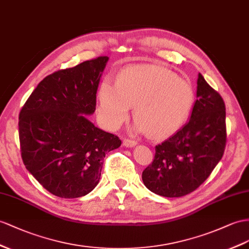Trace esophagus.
Instances as JSON below:
<instances>
[{"label":"esophagus","instance_id":"34e87169","mask_svg":"<svg viewBox=\"0 0 249 249\" xmlns=\"http://www.w3.org/2000/svg\"><path fill=\"white\" fill-rule=\"evenodd\" d=\"M138 143L136 141H132V140H129V139H124L123 140V145L125 146V147H135V146L137 145Z\"/></svg>","mask_w":249,"mask_h":249}]
</instances>
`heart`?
<instances>
[{
    "instance_id": "heart-1",
    "label": "heart",
    "mask_w": 249,
    "mask_h": 249,
    "mask_svg": "<svg viewBox=\"0 0 249 249\" xmlns=\"http://www.w3.org/2000/svg\"><path fill=\"white\" fill-rule=\"evenodd\" d=\"M195 101L185 80L159 65H135L123 69L114 86L103 82L98 90V113L108 129L116 130L128 119L130 107L135 130L151 139L173 135L185 123Z\"/></svg>"
}]
</instances>
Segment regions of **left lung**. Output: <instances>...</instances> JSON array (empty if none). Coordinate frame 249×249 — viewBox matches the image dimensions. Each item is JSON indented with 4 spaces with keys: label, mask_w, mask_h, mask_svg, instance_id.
I'll return each mask as SVG.
<instances>
[{
    "label": "left lung",
    "mask_w": 249,
    "mask_h": 249,
    "mask_svg": "<svg viewBox=\"0 0 249 249\" xmlns=\"http://www.w3.org/2000/svg\"><path fill=\"white\" fill-rule=\"evenodd\" d=\"M196 100L188 122L156 146L154 162L142 174L144 185L156 195L179 197L205 181L224 154L225 104L199 73Z\"/></svg>",
    "instance_id": "1"
}]
</instances>
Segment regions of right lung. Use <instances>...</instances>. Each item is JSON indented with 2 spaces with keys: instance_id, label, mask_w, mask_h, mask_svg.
Instances as JSON below:
<instances>
[{
  "instance_id": "1",
  "label": "right lung",
  "mask_w": 249,
  "mask_h": 249,
  "mask_svg": "<svg viewBox=\"0 0 249 249\" xmlns=\"http://www.w3.org/2000/svg\"><path fill=\"white\" fill-rule=\"evenodd\" d=\"M108 56L85 61L47 75L18 117L25 167L56 196H86L98 185L107 152L122 142L94 126L91 116Z\"/></svg>"
}]
</instances>
